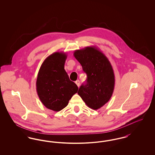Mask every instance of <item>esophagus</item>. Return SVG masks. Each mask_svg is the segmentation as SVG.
<instances>
[{
	"label": "esophagus",
	"instance_id": "esophagus-1",
	"mask_svg": "<svg viewBox=\"0 0 155 155\" xmlns=\"http://www.w3.org/2000/svg\"><path fill=\"white\" fill-rule=\"evenodd\" d=\"M75 82V84H77V85L79 87H80V81L79 80H77V81Z\"/></svg>",
	"mask_w": 155,
	"mask_h": 155
}]
</instances>
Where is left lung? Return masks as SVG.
I'll list each match as a JSON object with an SVG mask.
<instances>
[{
	"label": "left lung",
	"instance_id": "obj_1",
	"mask_svg": "<svg viewBox=\"0 0 155 155\" xmlns=\"http://www.w3.org/2000/svg\"><path fill=\"white\" fill-rule=\"evenodd\" d=\"M74 56L87 74L86 83L79 88L78 94L89 108L97 110L110 99L115 77L108 58L95 46L76 50Z\"/></svg>",
	"mask_w": 155,
	"mask_h": 155
}]
</instances>
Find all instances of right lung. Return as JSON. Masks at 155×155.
<instances>
[{
  "label": "right lung",
  "instance_id": "1",
  "mask_svg": "<svg viewBox=\"0 0 155 155\" xmlns=\"http://www.w3.org/2000/svg\"><path fill=\"white\" fill-rule=\"evenodd\" d=\"M67 57L64 52L52 53L45 59L37 76L36 87L39 98L46 108L54 111L66 107L78 89L64 70Z\"/></svg>",
  "mask_w": 155,
  "mask_h": 155
}]
</instances>
